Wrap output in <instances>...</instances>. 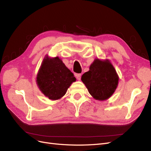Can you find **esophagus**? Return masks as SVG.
<instances>
[{"label":"esophagus","mask_w":151,"mask_h":151,"mask_svg":"<svg viewBox=\"0 0 151 151\" xmlns=\"http://www.w3.org/2000/svg\"><path fill=\"white\" fill-rule=\"evenodd\" d=\"M76 78L77 80L80 81L81 80V74H76Z\"/></svg>","instance_id":"obj_1"}]
</instances>
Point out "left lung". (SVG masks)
I'll return each instance as SVG.
<instances>
[{
  "label": "left lung",
  "mask_w": 151,
  "mask_h": 151,
  "mask_svg": "<svg viewBox=\"0 0 151 151\" xmlns=\"http://www.w3.org/2000/svg\"><path fill=\"white\" fill-rule=\"evenodd\" d=\"M118 80L115 68L108 59L96 58L89 70L81 77L89 94L99 101H105L111 96L117 88Z\"/></svg>",
  "instance_id": "obj_1"
}]
</instances>
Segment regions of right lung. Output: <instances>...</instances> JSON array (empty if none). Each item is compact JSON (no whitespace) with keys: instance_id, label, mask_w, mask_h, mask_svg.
<instances>
[{"instance_id":"add662e5","label":"right lung","mask_w":151,"mask_h":151,"mask_svg":"<svg viewBox=\"0 0 151 151\" xmlns=\"http://www.w3.org/2000/svg\"><path fill=\"white\" fill-rule=\"evenodd\" d=\"M76 81L73 73L58 57L51 58L45 56L36 76L38 88L51 100L62 98Z\"/></svg>"}]
</instances>
